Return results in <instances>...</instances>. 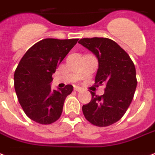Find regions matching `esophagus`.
Masks as SVG:
<instances>
[{
    "label": "esophagus",
    "mask_w": 155,
    "mask_h": 155,
    "mask_svg": "<svg viewBox=\"0 0 155 155\" xmlns=\"http://www.w3.org/2000/svg\"><path fill=\"white\" fill-rule=\"evenodd\" d=\"M83 89L82 87H74V91H82Z\"/></svg>",
    "instance_id": "obj_1"
}]
</instances>
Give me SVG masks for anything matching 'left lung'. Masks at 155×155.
<instances>
[{"label": "left lung", "instance_id": "8db88e82", "mask_svg": "<svg viewBox=\"0 0 155 155\" xmlns=\"http://www.w3.org/2000/svg\"><path fill=\"white\" fill-rule=\"evenodd\" d=\"M78 43L97 58L95 83L106 85L101 96L91 91V101L82 106L83 115L97 126L112 125L121 119L134 97L137 86L135 64L129 54L110 39L84 38Z\"/></svg>", "mask_w": 155, "mask_h": 155}]
</instances>
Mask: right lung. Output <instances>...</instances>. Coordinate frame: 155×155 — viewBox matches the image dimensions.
Here are the masks:
<instances>
[{
	"instance_id": "1",
	"label": "right lung",
	"mask_w": 155,
	"mask_h": 155,
	"mask_svg": "<svg viewBox=\"0 0 155 155\" xmlns=\"http://www.w3.org/2000/svg\"><path fill=\"white\" fill-rule=\"evenodd\" d=\"M78 41V39H42L20 59L15 71V90L25 115L34 121L49 125L61 116L64 101L73 87L66 85L58 91L52 90V75Z\"/></svg>"
}]
</instances>
